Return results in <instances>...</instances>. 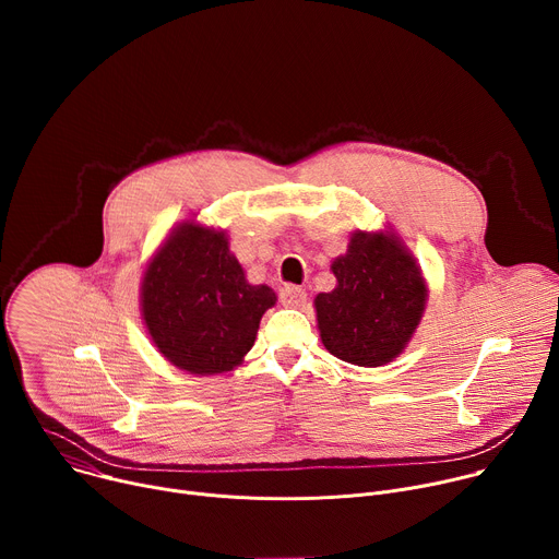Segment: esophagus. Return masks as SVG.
<instances>
[{"label":"esophagus","instance_id":"1","mask_svg":"<svg viewBox=\"0 0 559 559\" xmlns=\"http://www.w3.org/2000/svg\"><path fill=\"white\" fill-rule=\"evenodd\" d=\"M278 300L285 307H302L305 300H307V292L302 287H296V285H285L278 292Z\"/></svg>","mask_w":559,"mask_h":559}]
</instances>
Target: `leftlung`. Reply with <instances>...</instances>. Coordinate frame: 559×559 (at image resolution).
Returning a JSON list of instances; mask_svg holds the SVG:
<instances>
[{
	"instance_id": "8db88e82",
	"label": "left lung",
	"mask_w": 559,
	"mask_h": 559,
	"mask_svg": "<svg viewBox=\"0 0 559 559\" xmlns=\"http://www.w3.org/2000/svg\"><path fill=\"white\" fill-rule=\"evenodd\" d=\"M332 272L336 289L313 300L325 349L358 367L393 360L409 343L427 302L414 257L393 234L358 231Z\"/></svg>"
}]
</instances>
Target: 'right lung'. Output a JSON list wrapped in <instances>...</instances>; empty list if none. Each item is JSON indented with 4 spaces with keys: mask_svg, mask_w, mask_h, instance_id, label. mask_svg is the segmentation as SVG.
Segmentation results:
<instances>
[{
    "mask_svg": "<svg viewBox=\"0 0 559 559\" xmlns=\"http://www.w3.org/2000/svg\"><path fill=\"white\" fill-rule=\"evenodd\" d=\"M274 302L267 285L246 281L225 231L197 223L170 234L141 283L143 321L154 345L175 367L199 376L241 362Z\"/></svg>",
    "mask_w": 559,
    "mask_h": 559,
    "instance_id": "1",
    "label": "right lung"
}]
</instances>
